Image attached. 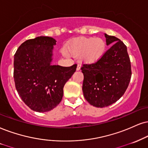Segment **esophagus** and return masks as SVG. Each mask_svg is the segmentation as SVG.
<instances>
[{"label": "esophagus", "mask_w": 148, "mask_h": 148, "mask_svg": "<svg viewBox=\"0 0 148 148\" xmlns=\"http://www.w3.org/2000/svg\"><path fill=\"white\" fill-rule=\"evenodd\" d=\"M82 67V64H77V71H79L80 69H81Z\"/></svg>", "instance_id": "obj_1"}]
</instances>
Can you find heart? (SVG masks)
<instances>
[{"mask_svg":"<svg viewBox=\"0 0 148 148\" xmlns=\"http://www.w3.org/2000/svg\"><path fill=\"white\" fill-rule=\"evenodd\" d=\"M106 42L101 38H79L67 45L66 50L74 56H80L86 63L96 62L104 54Z\"/></svg>","mask_w":148,"mask_h":148,"instance_id":"heart-1","label":"heart"}]
</instances>
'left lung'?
Here are the masks:
<instances>
[{"instance_id":"1","label":"left lung","mask_w":148,"mask_h":148,"mask_svg":"<svg viewBox=\"0 0 148 148\" xmlns=\"http://www.w3.org/2000/svg\"><path fill=\"white\" fill-rule=\"evenodd\" d=\"M106 45H113L96 62L83 64L82 90L86 101L97 108L108 106L123 96L132 71L127 47L117 38L105 34Z\"/></svg>"}]
</instances>
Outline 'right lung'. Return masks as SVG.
Segmentation results:
<instances>
[{
  "instance_id": "right-lung-1",
  "label": "right lung",
  "mask_w": 148,
  "mask_h": 148,
  "mask_svg": "<svg viewBox=\"0 0 148 148\" xmlns=\"http://www.w3.org/2000/svg\"><path fill=\"white\" fill-rule=\"evenodd\" d=\"M56 45L53 38L40 36L24 42L14 55L16 88L24 103L36 112H47L59 104L64 84L77 68V64H51Z\"/></svg>"
}]
</instances>
